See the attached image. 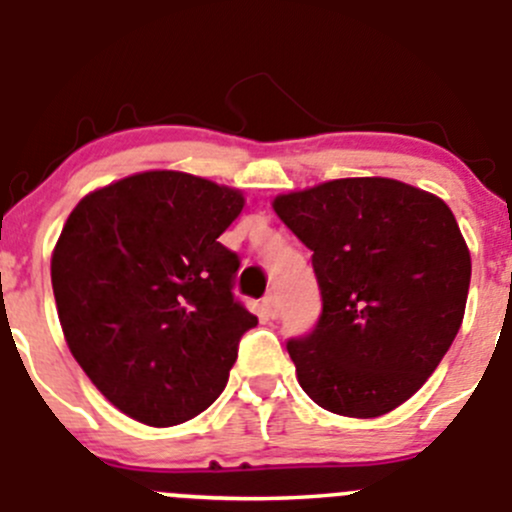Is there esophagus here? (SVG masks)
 Returning <instances> with one entry per match:
<instances>
[{"label":"esophagus","instance_id":"34e87169","mask_svg":"<svg viewBox=\"0 0 512 512\" xmlns=\"http://www.w3.org/2000/svg\"><path fill=\"white\" fill-rule=\"evenodd\" d=\"M262 310H265V315L272 317V320H275L277 312H280V310H277V297L272 295V292H270V295H265V300H262Z\"/></svg>","mask_w":512,"mask_h":512}]
</instances>
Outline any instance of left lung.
<instances>
[{
    "label": "left lung",
    "instance_id": "1",
    "mask_svg": "<svg viewBox=\"0 0 512 512\" xmlns=\"http://www.w3.org/2000/svg\"><path fill=\"white\" fill-rule=\"evenodd\" d=\"M312 250L322 312L287 340L320 408L377 418L413 398L465 315L470 252L440 197L388 177L332 180L272 202Z\"/></svg>",
    "mask_w": 512,
    "mask_h": 512
}]
</instances>
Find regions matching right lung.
<instances>
[{"mask_svg": "<svg viewBox=\"0 0 512 512\" xmlns=\"http://www.w3.org/2000/svg\"><path fill=\"white\" fill-rule=\"evenodd\" d=\"M242 195L185 172H142L84 197L52 255L74 360L124 415L170 428L225 390L257 317L235 297L237 252L217 237Z\"/></svg>", "mask_w": 512, "mask_h": 512, "instance_id": "add662e5", "label": "right lung"}]
</instances>
